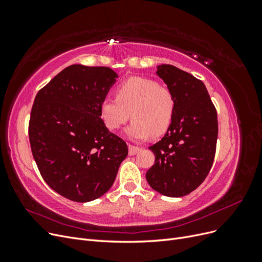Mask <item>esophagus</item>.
I'll return each mask as SVG.
<instances>
[{"instance_id": "1", "label": "esophagus", "mask_w": 262, "mask_h": 262, "mask_svg": "<svg viewBox=\"0 0 262 262\" xmlns=\"http://www.w3.org/2000/svg\"><path fill=\"white\" fill-rule=\"evenodd\" d=\"M128 147H129V155L130 156H132V155H136L137 153H139L140 152V147H138V146H134V145H131V144H129L128 145Z\"/></svg>"}]
</instances>
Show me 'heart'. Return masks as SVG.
Segmentation results:
<instances>
[{
    "instance_id": "heart-1",
    "label": "heart",
    "mask_w": 262,
    "mask_h": 262,
    "mask_svg": "<svg viewBox=\"0 0 262 262\" xmlns=\"http://www.w3.org/2000/svg\"><path fill=\"white\" fill-rule=\"evenodd\" d=\"M176 110V100L167 87L155 81L132 77L117 87L116 98L105 97L100 102L102 122L110 131L120 129L129 120L128 137L145 140L150 134L160 137L168 130Z\"/></svg>"
}]
</instances>
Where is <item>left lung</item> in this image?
<instances>
[{
	"label": "left lung",
	"instance_id": "8db88e82",
	"mask_svg": "<svg viewBox=\"0 0 262 262\" xmlns=\"http://www.w3.org/2000/svg\"><path fill=\"white\" fill-rule=\"evenodd\" d=\"M156 74L176 100L172 122L164 138L149 146L155 164L146 172L148 185L163 195L178 198L199 187L212 167L216 150L217 115L202 81L170 64Z\"/></svg>",
	"mask_w": 262,
	"mask_h": 262
}]
</instances>
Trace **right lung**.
Instances as JSON below:
<instances>
[{"instance_id":"add662e5","label":"right lung","mask_w":262,"mask_h":262,"mask_svg":"<svg viewBox=\"0 0 262 262\" xmlns=\"http://www.w3.org/2000/svg\"><path fill=\"white\" fill-rule=\"evenodd\" d=\"M117 77L110 68L73 64L36 95L31 152L43 180L69 200L89 202L106 193L128 155L125 142L106 128L99 113Z\"/></svg>"}]
</instances>
